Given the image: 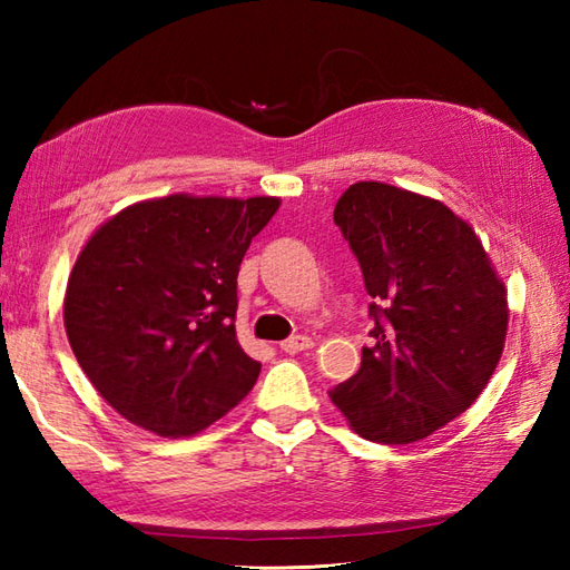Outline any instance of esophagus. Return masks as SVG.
Listing matches in <instances>:
<instances>
[{
    "instance_id": "34e87169",
    "label": "esophagus",
    "mask_w": 570,
    "mask_h": 570,
    "mask_svg": "<svg viewBox=\"0 0 570 570\" xmlns=\"http://www.w3.org/2000/svg\"><path fill=\"white\" fill-rule=\"evenodd\" d=\"M308 347H313V341L308 335H294V337H288V341H284L282 343V350L286 355H298V353H304V350H308Z\"/></svg>"
}]
</instances>
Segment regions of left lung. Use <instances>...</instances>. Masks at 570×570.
<instances>
[{
  "mask_svg": "<svg viewBox=\"0 0 570 570\" xmlns=\"http://www.w3.org/2000/svg\"><path fill=\"white\" fill-rule=\"evenodd\" d=\"M335 225L372 296V345L331 402L362 439L414 443L463 414L502 357L504 282L463 217L441 200L360 180Z\"/></svg>",
  "mask_w": 570,
  "mask_h": 570,
  "instance_id": "obj_1",
  "label": "left lung"
}]
</instances>
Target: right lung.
Listing matches in <instances>:
<instances>
[{
	"mask_svg": "<svg viewBox=\"0 0 570 570\" xmlns=\"http://www.w3.org/2000/svg\"><path fill=\"white\" fill-rule=\"evenodd\" d=\"M278 205L174 193L129 205L85 242L63 323L78 365L119 416L180 439L249 394L262 365L237 343V274Z\"/></svg>",
	"mask_w": 570,
	"mask_h": 570,
	"instance_id": "obj_1",
	"label": "right lung"
}]
</instances>
